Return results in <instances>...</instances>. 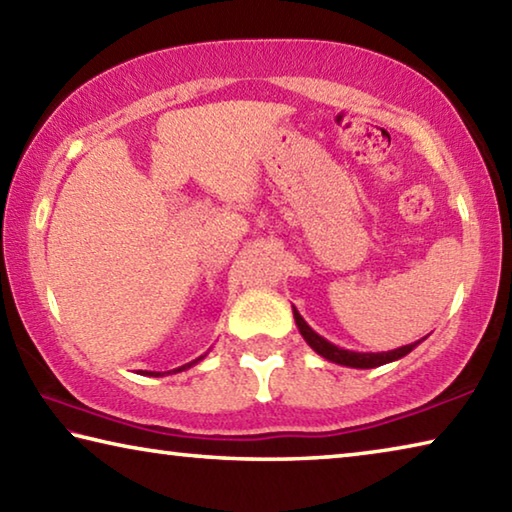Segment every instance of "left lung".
I'll list each match as a JSON object with an SVG mask.
<instances>
[{"label":"left lung","mask_w":512,"mask_h":512,"mask_svg":"<svg viewBox=\"0 0 512 512\" xmlns=\"http://www.w3.org/2000/svg\"><path fill=\"white\" fill-rule=\"evenodd\" d=\"M293 318H296V325L300 329L302 339L307 341V345H309L311 350H314L316 354H320V357L327 359V361L339 363V366H348V368H377V366H384V363H391V361H397V359L406 357V354H409L413 348H418V345L424 339H427V336H424V339H420V341H415L411 345H402V348L388 350V352H352V350H343V348H339V345L329 343L327 339H323V336L316 334L314 329L307 325V320L298 314L296 307H293Z\"/></svg>","instance_id":"obj_1"}]
</instances>
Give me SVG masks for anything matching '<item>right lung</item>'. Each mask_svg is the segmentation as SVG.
<instances>
[{"instance_id": "right-lung-1", "label": "right lung", "mask_w": 512, "mask_h": 512, "mask_svg": "<svg viewBox=\"0 0 512 512\" xmlns=\"http://www.w3.org/2000/svg\"><path fill=\"white\" fill-rule=\"evenodd\" d=\"M203 357H205V354H203ZM203 357H198V359H194V361L185 363V366H180V368H173V370H167V372H149V370H144L142 375H149V377H164V375H173V372H183V370H187V368H192L194 363H198V361H201Z\"/></svg>"}]
</instances>
